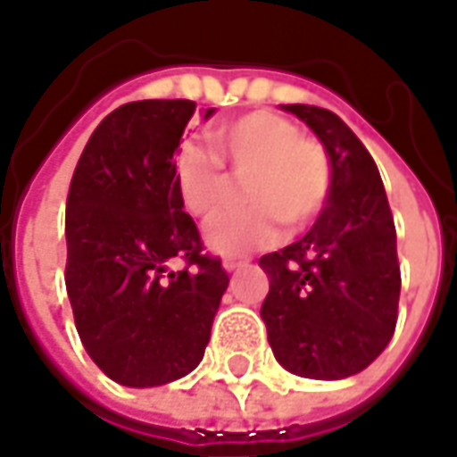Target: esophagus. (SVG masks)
Wrapping results in <instances>:
<instances>
[{
	"instance_id": "34e87169",
	"label": "esophagus",
	"mask_w": 457,
	"mask_h": 457,
	"mask_svg": "<svg viewBox=\"0 0 457 457\" xmlns=\"http://www.w3.org/2000/svg\"><path fill=\"white\" fill-rule=\"evenodd\" d=\"M244 264H246V256H226V259H223V270H226V272H237Z\"/></svg>"
}]
</instances>
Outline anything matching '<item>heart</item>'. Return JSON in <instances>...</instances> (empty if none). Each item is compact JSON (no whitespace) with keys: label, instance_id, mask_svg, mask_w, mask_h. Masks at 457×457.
<instances>
[{"label":"heart","instance_id":"obj_1","mask_svg":"<svg viewBox=\"0 0 457 457\" xmlns=\"http://www.w3.org/2000/svg\"><path fill=\"white\" fill-rule=\"evenodd\" d=\"M211 139L241 185L246 205L223 213L208 228L216 252H252L279 237V220L300 231L323 213L333 190V160L315 137L274 114L249 112L219 124ZM201 145H183L175 157V187L183 208L201 220L219 216L231 195V178Z\"/></svg>","mask_w":457,"mask_h":457}]
</instances>
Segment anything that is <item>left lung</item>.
<instances>
[{
	"instance_id": "obj_1",
	"label": "left lung",
	"mask_w": 457,
	"mask_h": 457,
	"mask_svg": "<svg viewBox=\"0 0 457 457\" xmlns=\"http://www.w3.org/2000/svg\"><path fill=\"white\" fill-rule=\"evenodd\" d=\"M320 137L333 160V190L300 241L264 254L262 303L267 338L287 371L345 378L363 371L392 341L402 274L396 228L377 162L341 116L287 104Z\"/></svg>"
}]
</instances>
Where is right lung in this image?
<instances>
[{
  "mask_svg": "<svg viewBox=\"0 0 457 457\" xmlns=\"http://www.w3.org/2000/svg\"><path fill=\"white\" fill-rule=\"evenodd\" d=\"M193 112L187 98L119 106L86 142L68 190L65 290L76 330L124 386L190 374L228 287L175 187V150ZM175 261L180 270H169Z\"/></svg>",
  "mask_w": 457,
  "mask_h": 457,
  "instance_id": "1",
  "label": "right lung"
}]
</instances>
